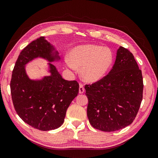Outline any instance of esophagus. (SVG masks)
I'll use <instances>...</instances> for the list:
<instances>
[{
    "instance_id": "esophagus-1",
    "label": "esophagus",
    "mask_w": 158,
    "mask_h": 158,
    "mask_svg": "<svg viewBox=\"0 0 158 158\" xmlns=\"http://www.w3.org/2000/svg\"><path fill=\"white\" fill-rule=\"evenodd\" d=\"M79 94H83L84 92V87H83V85L82 83H79Z\"/></svg>"
}]
</instances>
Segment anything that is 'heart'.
<instances>
[{
	"mask_svg": "<svg viewBox=\"0 0 158 158\" xmlns=\"http://www.w3.org/2000/svg\"><path fill=\"white\" fill-rule=\"evenodd\" d=\"M69 57L64 59L66 66L73 70L81 68L82 78L91 83L103 77L113 62V54L108 48L90 44L75 47Z\"/></svg>",
	"mask_w": 158,
	"mask_h": 158,
	"instance_id": "obj_1",
	"label": "heart"
}]
</instances>
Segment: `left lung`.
<instances>
[{
    "instance_id": "obj_1",
    "label": "left lung",
    "mask_w": 158,
    "mask_h": 158,
    "mask_svg": "<svg viewBox=\"0 0 158 158\" xmlns=\"http://www.w3.org/2000/svg\"><path fill=\"white\" fill-rule=\"evenodd\" d=\"M85 90L88 99L87 116L94 128L114 132L131 124L143 91L141 70L133 54L121 46L112 69L99 81L85 85Z\"/></svg>"
}]
</instances>
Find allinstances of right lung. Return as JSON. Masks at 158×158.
I'll return each instance as SVG.
<instances>
[{
	"mask_svg": "<svg viewBox=\"0 0 158 158\" xmlns=\"http://www.w3.org/2000/svg\"><path fill=\"white\" fill-rule=\"evenodd\" d=\"M44 37L33 40L20 53L13 70L10 88L15 111L26 123L43 131L56 129L63 125L71 102L79 93L76 81L63 79L56 68L50 64V76L40 81L30 80L25 64L36 57L50 62L59 59L57 52Z\"/></svg>",
	"mask_w": 158,
	"mask_h": 158,
	"instance_id": "add662e5",
	"label": "right lung"
}]
</instances>
